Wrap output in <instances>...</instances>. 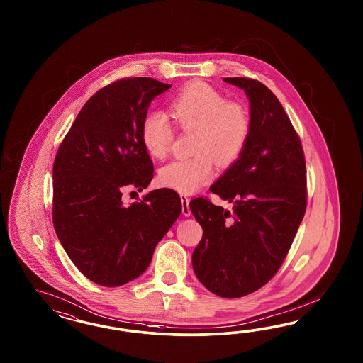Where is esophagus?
Segmentation results:
<instances>
[{"label": "esophagus", "mask_w": 363, "mask_h": 363, "mask_svg": "<svg viewBox=\"0 0 363 363\" xmlns=\"http://www.w3.org/2000/svg\"><path fill=\"white\" fill-rule=\"evenodd\" d=\"M181 202H182V214L185 217H190V214H191V210H190V206H189L190 199L186 196H181Z\"/></svg>", "instance_id": "34e87169"}]
</instances>
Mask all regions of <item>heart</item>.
<instances>
[{"instance_id":"heart-1","label":"heart","mask_w":363,"mask_h":363,"mask_svg":"<svg viewBox=\"0 0 363 363\" xmlns=\"http://www.w3.org/2000/svg\"><path fill=\"white\" fill-rule=\"evenodd\" d=\"M170 110L182 130H196L191 149L194 155L164 166L158 179L164 186L190 194L213 179V160L218 165L229 166L241 157L252 132V116L245 104L228 99L220 90L201 81L182 89L172 101ZM174 134L165 113L153 110L145 116L141 140L153 158H165Z\"/></svg>"}]
</instances>
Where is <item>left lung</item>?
Here are the masks:
<instances>
[{
    "instance_id": "8db88e82",
    "label": "left lung",
    "mask_w": 363,
    "mask_h": 363,
    "mask_svg": "<svg viewBox=\"0 0 363 363\" xmlns=\"http://www.w3.org/2000/svg\"><path fill=\"white\" fill-rule=\"evenodd\" d=\"M250 102L252 132L241 157L210 191L233 203L194 198L190 210L203 229L193 252L199 282L223 298L266 285L282 262L306 211V164L301 140L274 93L252 78H223Z\"/></svg>"
}]
</instances>
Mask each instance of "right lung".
Masks as SVG:
<instances>
[{"label":"right lung","mask_w":363,"mask_h":363,"mask_svg":"<svg viewBox=\"0 0 363 363\" xmlns=\"http://www.w3.org/2000/svg\"><path fill=\"white\" fill-rule=\"evenodd\" d=\"M172 88L153 78L118 79L78 113L53 165V225L66 254L94 284L125 285L150 264L157 243L182 211L172 189L125 206L123 187L153 178L141 126L150 102Z\"/></svg>","instance_id":"1"}]
</instances>
